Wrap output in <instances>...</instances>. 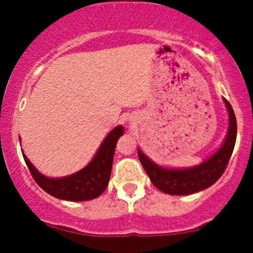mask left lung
Returning <instances> with one entry per match:
<instances>
[{
  "label": "left lung",
  "mask_w": 253,
  "mask_h": 253,
  "mask_svg": "<svg viewBox=\"0 0 253 253\" xmlns=\"http://www.w3.org/2000/svg\"><path fill=\"white\" fill-rule=\"evenodd\" d=\"M223 102L227 107L229 118L227 135L221 147L200 165L187 169H165L157 165L140 150H138L139 159L157 189L169 195H190L211 187L222 176L233 152L237 139L236 115L226 98H223Z\"/></svg>",
  "instance_id": "obj_1"
}]
</instances>
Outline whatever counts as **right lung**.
<instances>
[{
    "instance_id": "add662e5",
    "label": "right lung",
    "mask_w": 253,
    "mask_h": 253,
    "mask_svg": "<svg viewBox=\"0 0 253 253\" xmlns=\"http://www.w3.org/2000/svg\"><path fill=\"white\" fill-rule=\"evenodd\" d=\"M124 127L118 126L106 136L92 161L76 173L62 178H50L40 173L24 153V159L34 181L50 195L66 201H88L96 199L106 190L112 172L115 147Z\"/></svg>"
}]
</instances>
